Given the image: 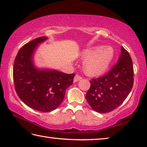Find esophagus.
Returning a JSON list of instances; mask_svg holds the SVG:
<instances>
[{"mask_svg": "<svg viewBox=\"0 0 147 147\" xmlns=\"http://www.w3.org/2000/svg\"><path fill=\"white\" fill-rule=\"evenodd\" d=\"M82 78L81 76L78 75V74H76L75 76H74V82H78L79 80H80Z\"/></svg>", "mask_w": 147, "mask_h": 147, "instance_id": "34e87169", "label": "esophagus"}]
</instances>
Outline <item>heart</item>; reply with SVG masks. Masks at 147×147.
Segmentation results:
<instances>
[{
    "label": "heart",
    "mask_w": 147,
    "mask_h": 147,
    "mask_svg": "<svg viewBox=\"0 0 147 147\" xmlns=\"http://www.w3.org/2000/svg\"><path fill=\"white\" fill-rule=\"evenodd\" d=\"M86 58L84 69L87 73L96 75L103 73L110 65L114 56V51L111 47H96L84 53Z\"/></svg>",
    "instance_id": "b5f03b06"
}]
</instances>
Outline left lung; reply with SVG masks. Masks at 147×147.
Instances as JSON below:
<instances>
[{
  "mask_svg": "<svg viewBox=\"0 0 147 147\" xmlns=\"http://www.w3.org/2000/svg\"><path fill=\"white\" fill-rule=\"evenodd\" d=\"M86 100L94 111L108 113L123 102L132 89L134 67L128 52L121 47V54L108 73L90 80Z\"/></svg>",
  "mask_w": 147,
  "mask_h": 147,
  "instance_id": "1",
  "label": "left lung"
}]
</instances>
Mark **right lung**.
<instances>
[{"label":"right lung","instance_id":"obj_1","mask_svg":"<svg viewBox=\"0 0 147 147\" xmlns=\"http://www.w3.org/2000/svg\"><path fill=\"white\" fill-rule=\"evenodd\" d=\"M47 39L45 36L39 37L22 47L15 59L13 68L15 89L19 98L30 108L43 112L58 108L75 76L74 73L35 67L32 54L38 45Z\"/></svg>","mask_w":147,"mask_h":147}]
</instances>
